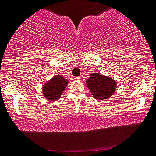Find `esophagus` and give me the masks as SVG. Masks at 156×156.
Segmentation results:
<instances>
[{"label": "esophagus", "mask_w": 156, "mask_h": 156, "mask_svg": "<svg viewBox=\"0 0 156 156\" xmlns=\"http://www.w3.org/2000/svg\"><path fill=\"white\" fill-rule=\"evenodd\" d=\"M75 79H76V80H80V79H81V77H80V76H79V77H76V78H75Z\"/></svg>", "instance_id": "34e87169"}]
</instances>
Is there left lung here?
<instances>
[{
	"instance_id": "8db88e82",
	"label": "left lung",
	"mask_w": 156,
	"mask_h": 156,
	"mask_svg": "<svg viewBox=\"0 0 156 156\" xmlns=\"http://www.w3.org/2000/svg\"><path fill=\"white\" fill-rule=\"evenodd\" d=\"M86 84L94 97L97 100H104L113 95L117 86L112 78L98 73L90 74Z\"/></svg>"
}]
</instances>
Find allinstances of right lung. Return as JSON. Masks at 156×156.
I'll return each mask as SVG.
<instances>
[{"instance_id": "right-lung-1", "label": "right lung", "mask_w": 156, "mask_h": 156, "mask_svg": "<svg viewBox=\"0 0 156 156\" xmlns=\"http://www.w3.org/2000/svg\"><path fill=\"white\" fill-rule=\"evenodd\" d=\"M68 84V80L61 75L53 76L42 87L44 96L48 100L57 101L60 98Z\"/></svg>"}]
</instances>
